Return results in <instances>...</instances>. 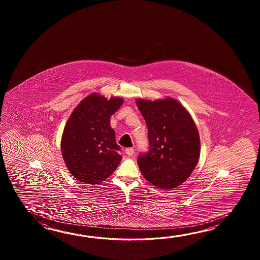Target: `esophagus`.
Returning a JSON list of instances; mask_svg holds the SVG:
<instances>
[{"mask_svg": "<svg viewBox=\"0 0 260 260\" xmlns=\"http://www.w3.org/2000/svg\"><path fill=\"white\" fill-rule=\"evenodd\" d=\"M134 151H135V149H133V148H128V149H125V153L128 156H132L134 154Z\"/></svg>", "mask_w": 260, "mask_h": 260, "instance_id": "1", "label": "esophagus"}]
</instances>
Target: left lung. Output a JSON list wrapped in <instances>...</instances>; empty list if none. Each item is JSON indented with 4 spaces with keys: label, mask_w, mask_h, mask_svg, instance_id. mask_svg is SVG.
Wrapping results in <instances>:
<instances>
[{
    "label": "left lung",
    "mask_w": 260,
    "mask_h": 260,
    "mask_svg": "<svg viewBox=\"0 0 260 260\" xmlns=\"http://www.w3.org/2000/svg\"><path fill=\"white\" fill-rule=\"evenodd\" d=\"M137 106L149 131V151L138 158L141 174L158 188H177L191 175L199 160L201 145L195 122L171 98L138 100Z\"/></svg>",
    "instance_id": "8db88e82"
}]
</instances>
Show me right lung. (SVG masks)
<instances>
[{
    "instance_id": "obj_1",
    "label": "right lung",
    "mask_w": 260,
    "mask_h": 260,
    "mask_svg": "<svg viewBox=\"0 0 260 260\" xmlns=\"http://www.w3.org/2000/svg\"><path fill=\"white\" fill-rule=\"evenodd\" d=\"M120 98L107 100L94 93L72 111L61 138V151L72 177L80 182L100 184L122 160L111 116L122 106Z\"/></svg>"
}]
</instances>
